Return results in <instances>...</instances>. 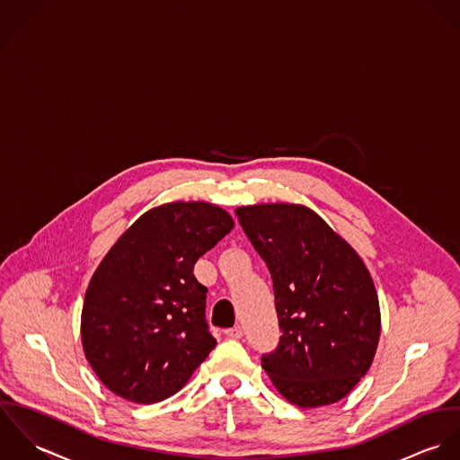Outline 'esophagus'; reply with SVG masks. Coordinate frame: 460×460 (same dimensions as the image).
Here are the masks:
<instances>
[{"instance_id": "obj_1", "label": "esophagus", "mask_w": 460, "mask_h": 460, "mask_svg": "<svg viewBox=\"0 0 460 460\" xmlns=\"http://www.w3.org/2000/svg\"><path fill=\"white\" fill-rule=\"evenodd\" d=\"M226 336H227V338H231V340H240V338L243 336V331H242V327H240V325H236V327L227 329V331H226Z\"/></svg>"}]
</instances>
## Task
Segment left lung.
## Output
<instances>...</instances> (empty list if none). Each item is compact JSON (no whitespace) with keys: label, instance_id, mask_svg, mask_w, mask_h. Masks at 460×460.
<instances>
[{"label":"left lung","instance_id":"8db88e82","mask_svg":"<svg viewBox=\"0 0 460 460\" xmlns=\"http://www.w3.org/2000/svg\"><path fill=\"white\" fill-rule=\"evenodd\" d=\"M236 217L274 282L282 336L261 367L293 405L341 400L367 375L380 336L363 260L305 206H242Z\"/></svg>","mask_w":460,"mask_h":460}]
</instances>
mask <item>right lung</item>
I'll return each instance as SVG.
<instances>
[{"instance_id": "right-lung-1", "label": "right lung", "mask_w": 460, "mask_h": 460, "mask_svg": "<svg viewBox=\"0 0 460 460\" xmlns=\"http://www.w3.org/2000/svg\"><path fill=\"white\" fill-rule=\"evenodd\" d=\"M234 222L209 202H172L144 213L110 249L85 293L82 341L115 394L156 403L178 393L217 340L193 267Z\"/></svg>"}]
</instances>
